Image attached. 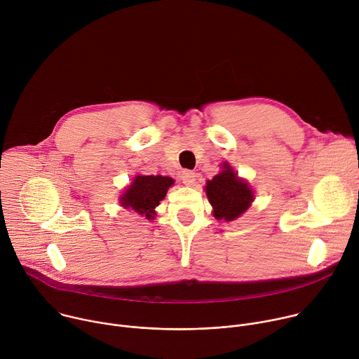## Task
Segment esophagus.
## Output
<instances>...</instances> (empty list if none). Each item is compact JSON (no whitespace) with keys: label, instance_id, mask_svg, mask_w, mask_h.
<instances>
[{"label":"esophagus","instance_id":"esophagus-1","mask_svg":"<svg viewBox=\"0 0 359 359\" xmlns=\"http://www.w3.org/2000/svg\"><path fill=\"white\" fill-rule=\"evenodd\" d=\"M182 180L187 186H193L196 183V173L191 170H183L182 173Z\"/></svg>","mask_w":359,"mask_h":359}]
</instances>
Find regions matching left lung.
I'll use <instances>...</instances> for the list:
<instances>
[{"label": "left lung", "instance_id": "1", "mask_svg": "<svg viewBox=\"0 0 359 359\" xmlns=\"http://www.w3.org/2000/svg\"><path fill=\"white\" fill-rule=\"evenodd\" d=\"M217 220L233 222L238 219L254 200L251 186L237 176L229 163L222 165V172L204 186Z\"/></svg>", "mask_w": 359, "mask_h": 359}]
</instances>
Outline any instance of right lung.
Instances as JSON below:
<instances>
[{
  "label": "right lung",
  "mask_w": 359,
  "mask_h": 359,
  "mask_svg": "<svg viewBox=\"0 0 359 359\" xmlns=\"http://www.w3.org/2000/svg\"><path fill=\"white\" fill-rule=\"evenodd\" d=\"M175 180L168 176H140L137 175L129 187L121 194L119 203L125 209H132L147 220L156 216V208L165 198Z\"/></svg>",
  "instance_id": "add662e5"
}]
</instances>
